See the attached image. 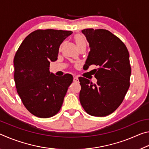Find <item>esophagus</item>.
<instances>
[{
  "label": "esophagus",
  "instance_id": "34e87169",
  "mask_svg": "<svg viewBox=\"0 0 149 149\" xmlns=\"http://www.w3.org/2000/svg\"><path fill=\"white\" fill-rule=\"evenodd\" d=\"M74 82H79V79L77 76H74Z\"/></svg>",
  "mask_w": 149,
  "mask_h": 149
}]
</instances>
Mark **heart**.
Listing matches in <instances>:
<instances>
[{"mask_svg":"<svg viewBox=\"0 0 149 149\" xmlns=\"http://www.w3.org/2000/svg\"><path fill=\"white\" fill-rule=\"evenodd\" d=\"M75 42L77 48L86 46V41L81 35H76L75 36Z\"/></svg>","mask_w":149,"mask_h":149,"instance_id":"1","label":"heart"}]
</instances>
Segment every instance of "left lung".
<instances>
[{
	"label": "left lung",
	"instance_id": "8db88e82",
	"mask_svg": "<svg viewBox=\"0 0 149 149\" xmlns=\"http://www.w3.org/2000/svg\"><path fill=\"white\" fill-rule=\"evenodd\" d=\"M82 33L89 44L90 51L85 66L93 70L97 84L79 77L81 104L93 116L103 117L112 114L122 102L130 87V54L124 43L106 29H85Z\"/></svg>",
	"mask_w": 149,
	"mask_h": 149
}]
</instances>
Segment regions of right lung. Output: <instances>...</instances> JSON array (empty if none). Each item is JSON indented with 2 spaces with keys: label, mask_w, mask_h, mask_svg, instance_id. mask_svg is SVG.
Segmentation results:
<instances>
[{
  "label": "right lung",
  "mask_w": 149,
  "mask_h": 149,
  "mask_svg": "<svg viewBox=\"0 0 149 149\" xmlns=\"http://www.w3.org/2000/svg\"><path fill=\"white\" fill-rule=\"evenodd\" d=\"M71 31L36 30L25 38L14 59V81L25 107L35 116L47 118L61 108L71 74L62 78L49 71L50 63L58 59L60 45Z\"/></svg>",
  "instance_id": "1"
}]
</instances>
